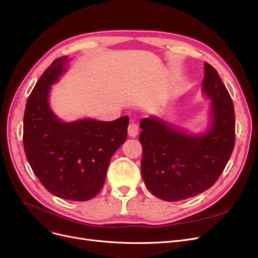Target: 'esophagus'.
Listing matches in <instances>:
<instances>
[{
	"label": "esophagus",
	"instance_id": "34e87169",
	"mask_svg": "<svg viewBox=\"0 0 258 258\" xmlns=\"http://www.w3.org/2000/svg\"><path fill=\"white\" fill-rule=\"evenodd\" d=\"M138 134H139L138 124L136 122H134V121L130 122L129 127H128V135H129V137L130 138H136L138 136Z\"/></svg>",
	"mask_w": 258,
	"mask_h": 258
}]
</instances>
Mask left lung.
I'll return each instance as SVG.
<instances>
[{
  "label": "left lung",
  "instance_id": "left-lung-1",
  "mask_svg": "<svg viewBox=\"0 0 258 258\" xmlns=\"http://www.w3.org/2000/svg\"><path fill=\"white\" fill-rule=\"evenodd\" d=\"M201 91L211 100L205 132L191 134L157 115L140 122L143 181L162 200H184L204 192L217 181L231 156L233 103L216 70L207 62Z\"/></svg>",
  "mask_w": 258,
  "mask_h": 258
}]
</instances>
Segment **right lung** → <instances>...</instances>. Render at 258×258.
Here are the masks:
<instances>
[{"mask_svg": "<svg viewBox=\"0 0 258 258\" xmlns=\"http://www.w3.org/2000/svg\"><path fill=\"white\" fill-rule=\"evenodd\" d=\"M70 58L54 60L37 81L23 116V147L33 172L53 196L86 201L102 189L108 163L127 140L129 117L112 121H63L49 104L51 86L68 71Z\"/></svg>", "mask_w": 258, "mask_h": 258, "instance_id": "1", "label": "right lung"}]
</instances>
